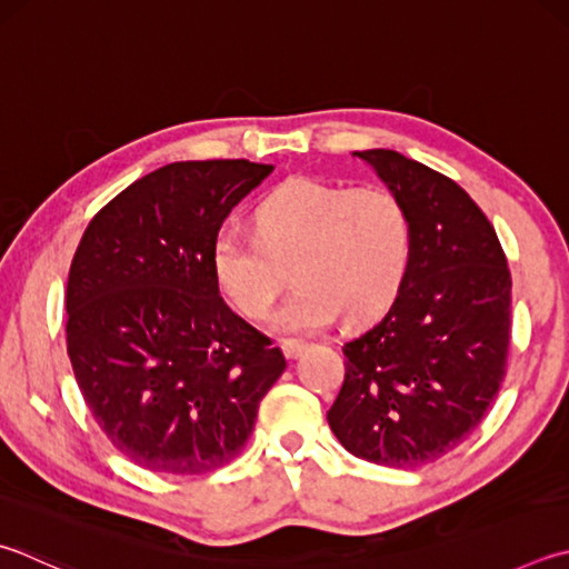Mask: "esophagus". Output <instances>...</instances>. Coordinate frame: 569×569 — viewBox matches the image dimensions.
I'll return each instance as SVG.
<instances>
[{"label":"esophagus","instance_id":"esophagus-1","mask_svg":"<svg viewBox=\"0 0 569 569\" xmlns=\"http://www.w3.org/2000/svg\"><path fill=\"white\" fill-rule=\"evenodd\" d=\"M281 348H283L286 358H293V360H296V358H301V356L306 353L308 343H303V340H298V338H283Z\"/></svg>","mask_w":569,"mask_h":569}]
</instances>
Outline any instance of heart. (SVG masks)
<instances>
[{"mask_svg":"<svg viewBox=\"0 0 569 569\" xmlns=\"http://www.w3.org/2000/svg\"><path fill=\"white\" fill-rule=\"evenodd\" d=\"M251 236L221 229L211 241L219 291L246 318H263L281 291V266L293 283L276 328L308 333L378 318L396 303L412 261L410 213L383 186L293 177L256 201Z\"/></svg>","mask_w":569,"mask_h":569,"instance_id":"1","label":"heart"}]
</instances>
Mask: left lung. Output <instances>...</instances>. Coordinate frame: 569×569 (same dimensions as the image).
Masks as SVG:
<instances>
[{
    "mask_svg": "<svg viewBox=\"0 0 569 569\" xmlns=\"http://www.w3.org/2000/svg\"><path fill=\"white\" fill-rule=\"evenodd\" d=\"M353 157L406 203L412 261L383 320L343 346L328 426L356 458L420 468L456 450L498 396L512 278L488 216L456 181L390 149Z\"/></svg>",
    "mask_w": 569,
    "mask_h": 569,
    "instance_id": "1",
    "label": "left lung"
}]
</instances>
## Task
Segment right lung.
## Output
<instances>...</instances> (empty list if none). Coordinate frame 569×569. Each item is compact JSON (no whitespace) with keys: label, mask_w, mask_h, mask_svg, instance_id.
Listing matches in <instances>:
<instances>
[{"label":"right lung","mask_w":569,"mask_h":569,"mask_svg":"<svg viewBox=\"0 0 569 569\" xmlns=\"http://www.w3.org/2000/svg\"><path fill=\"white\" fill-rule=\"evenodd\" d=\"M273 167L177 161L127 186L89 221L67 283V350L81 396L123 458L203 475L239 456L286 370L236 316L211 241Z\"/></svg>","instance_id":"1"}]
</instances>
